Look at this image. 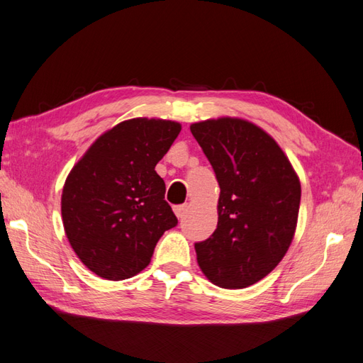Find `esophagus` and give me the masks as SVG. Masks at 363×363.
<instances>
[{"mask_svg": "<svg viewBox=\"0 0 363 363\" xmlns=\"http://www.w3.org/2000/svg\"><path fill=\"white\" fill-rule=\"evenodd\" d=\"M189 210V205L187 203H182V205H176L174 206V214L178 217H182L185 213Z\"/></svg>", "mask_w": 363, "mask_h": 363, "instance_id": "1", "label": "esophagus"}]
</instances>
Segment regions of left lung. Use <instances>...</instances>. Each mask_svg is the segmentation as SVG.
Returning <instances> with one entry per match:
<instances>
[{"label": "left lung", "instance_id": "8db88e82", "mask_svg": "<svg viewBox=\"0 0 363 363\" xmlns=\"http://www.w3.org/2000/svg\"><path fill=\"white\" fill-rule=\"evenodd\" d=\"M190 130L220 187L216 231L194 243L198 263L219 287L255 284L292 243L301 184L275 140L250 121L206 120Z\"/></svg>", "mask_w": 363, "mask_h": 363}]
</instances>
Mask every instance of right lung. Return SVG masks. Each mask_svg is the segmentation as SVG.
Returning a JSON list of instances; mask_svg holds the SVG:
<instances>
[{
  "label": "right lung",
  "instance_id": "add662e5",
  "mask_svg": "<svg viewBox=\"0 0 363 363\" xmlns=\"http://www.w3.org/2000/svg\"><path fill=\"white\" fill-rule=\"evenodd\" d=\"M181 132L169 120L132 118L103 133L62 191L69 245L89 271L120 281L150 263L161 235L178 225L155 172Z\"/></svg>",
  "mask_w": 363,
  "mask_h": 363
}]
</instances>
